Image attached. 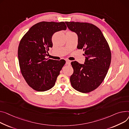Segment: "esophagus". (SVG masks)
<instances>
[{"instance_id": "obj_1", "label": "esophagus", "mask_w": 129, "mask_h": 129, "mask_svg": "<svg viewBox=\"0 0 129 129\" xmlns=\"http://www.w3.org/2000/svg\"><path fill=\"white\" fill-rule=\"evenodd\" d=\"M71 61H69V60H67L66 61V64L67 65H71Z\"/></svg>"}]
</instances>
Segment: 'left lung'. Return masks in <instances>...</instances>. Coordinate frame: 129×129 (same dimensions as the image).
Here are the masks:
<instances>
[{
	"mask_svg": "<svg viewBox=\"0 0 129 129\" xmlns=\"http://www.w3.org/2000/svg\"><path fill=\"white\" fill-rule=\"evenodd\" d=\"M78 37L77 49L84 51V64L72 62L74 73L70 81L74 89L82 93L90 92L104 80L111 62V54L108 42L101 30L89 23L65 22Z\"/></svg>",
	"mask_w": 129,
	"mask_h": 129,
	"instance_id": "8db88e82",
	"label": "left lung"
}]
</instances>
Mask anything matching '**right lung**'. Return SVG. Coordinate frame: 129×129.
<instances>
[{
  "mask_svg": "<svg viewBox=\"0 0 129 129\" xmlns=\"http://www.w3.org/2000/svg\"><path fill=\"white\" fill-rule=\"evenodd\" d=\"M64 22H40L28 30L21 39L18 48L20 70L26 82L37 91L52 88L66 61L46 58L52 48V37L59 30H66Z\"/></svg>",
  "mask_w": 129,
  "mask_h": 129,
  "instance_id": "obj_1",
  "label": "right lung"
}]
</instances>
